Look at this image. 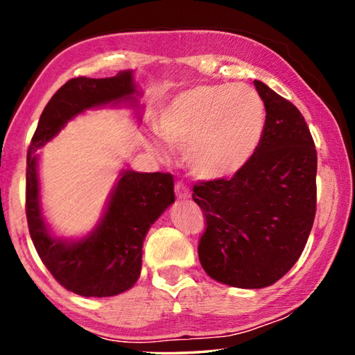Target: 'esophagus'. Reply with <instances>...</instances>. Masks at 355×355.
Masks as SVG:
<instances>
[{"instance_id": "34e87169", "label": "esophagus", "mask_w": 355, "mask_h": 355, "mask_svg": "<svg viewBox=\"0 0 355 355\" xmlns=\"http://www.w3.org/2000/svg\"><path fill=\"white\" fill-rule=\"evenodd\" d=\"M175 194H177L178 199H183V200H184V199H189L191 192H189L188 186H186V184L177 183V184H175Z\"/></svg>"}]
</instances>
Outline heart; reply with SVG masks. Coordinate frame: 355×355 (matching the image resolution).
I'll list each match as a JSON object with an SVG mask.
<instances>
[{"mask_svg": "<svg viewBox=\"0 0 355 355\" xmlns=\"http://www.w3.org/2000/svg\"><path fill=\"white\" fill-rule=\"evenodd\" d=\"M266 123L264 105L243 84H199L167 101L155 130L171 147L182 146L186 169L199 180L230 178L249 163ZM147 147L166 159L169 148L150 137Z\"/></svg>", "mask_w": 355, "mask_h": 355, "instance_id": "heart-1", "label": "heart"}]
</instances>
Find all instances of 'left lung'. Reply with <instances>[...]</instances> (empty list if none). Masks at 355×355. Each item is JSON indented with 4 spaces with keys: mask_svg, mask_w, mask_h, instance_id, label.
<instances>
[{
    "mask_svg": "<svg viewBox=\"0 0 355 355\" xmlns=\"http://www.w3.org/2000/svg\"><path fill=\"white\" fill-rule=\"evenodd\" d=\"M254 83L266 107L257 152L232 178L192 188L207 219L202 268L236 288H264L284 277L302 254L316 213L318 156L307 122L291 101Z\"/></svg>",
    "mask_w": 355,
    "mask_h": 355,
    "instance_id": "obj_1",
    "label": "left lung"
}]
</instances>
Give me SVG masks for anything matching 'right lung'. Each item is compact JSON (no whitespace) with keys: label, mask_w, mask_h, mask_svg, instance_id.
<instances>
[{"label":"right lung","mask_w":355,"mask_h":355,"mask_svg":"<svg viewBox=\"0 0 355 355\" xmlns=\"http://www.w3.org/2000/svg\"><path fill=\"white\" fill-rule=\"evenodd\" d=\"M133 71L111 78H71L48 101L26 156V219L40 260L65 290L86 297L116 296L141 274L142 244L150 225L175 200L171 173L123 171L100 224L80 241L50 235L42 218L37 153L70 119L91 107L133 100Z\"/></svg>","instance_id":"add662e5"}]
</instances>
